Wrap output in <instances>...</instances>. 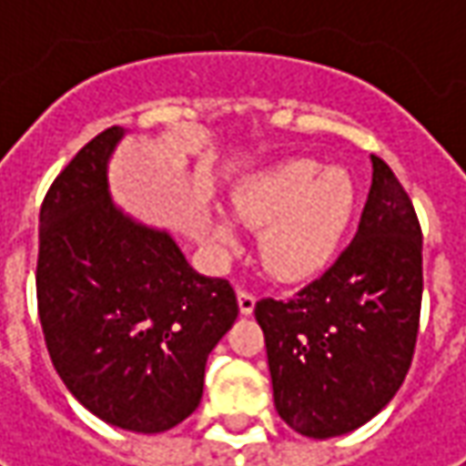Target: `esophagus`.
Here are the masks:
<instances>
[{"label":"esophagus","instance_id":"obj_1","mask_svg":"<svg viewBox=\"0 0 466 466\" xmlns=\"http://www.w3.org/2000/svg\"><path fill=\"white\" fill-rule=\"evenodd\" d=\"M254 306H257V296L251 293V290H238V309L241 313H251L254 311Z\"/></svg>","mask_w":466,"mask_h":466}]
</instances>
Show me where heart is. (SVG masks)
Wrapping results in <instances>:
<instances>
[{"label": "heart", "instance_id": "heart-1", "mask_svg": "<svg viewBox=\"0 0 466 466\" xmlns=\"http://www.w3.org/2000/svg\"><path fill=\"white\" fill-rule=\"evenodd\" d=\"M230 205L243 225L261 228L264 267L279 279H300L334 257L355 209V188L345 170H324L300 157L243 178ZM209 230L225 248L236 243L225 218L212 220Z\"/></svg>", "mask_w": 466, "mask_h": 466}]
</instances>
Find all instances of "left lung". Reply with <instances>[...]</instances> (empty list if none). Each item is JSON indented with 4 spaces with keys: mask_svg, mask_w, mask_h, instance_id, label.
<instances>
[{
    "mask_svg": "<svg viewBox=\"0 0 466 466\" xmlns=\"http://www.w3.org/2000/svg\"><path fill=\"white\" fill-rule=\"evenodd\" d=\"M358 233L293 298H261L257 321L279 418L309 439L360 428L400 391L422 303V230L410 194L381 157Z\"/></svg>",
    "mask_w": 466,
    "mask_h": 466,
    "instance_id": "8db88e82",
    "label": "left lung"
}]
</instances>
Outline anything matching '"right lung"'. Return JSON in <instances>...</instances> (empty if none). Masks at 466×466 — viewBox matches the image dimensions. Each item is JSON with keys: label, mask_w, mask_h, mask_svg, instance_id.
<instances>
[{"label": "right lung", "mask_w": 466, "mask_h": 466, "mask_svg": "<svg viewBox=\"0 0 466 466\" xmlns=\"http://www.w3.org/2000/svg\"><path fill=\"white\" fill-rule=\"evenodd\" d=\"M121 127L93 137L41 205L35 296L51 363L108 425L163 433L187 420L212 348L238 316L228 279L194 272L166 230L124 215L106 166Z\"/></svg>", "instance_id": "obj_1"}]
</instances>
